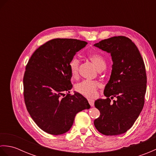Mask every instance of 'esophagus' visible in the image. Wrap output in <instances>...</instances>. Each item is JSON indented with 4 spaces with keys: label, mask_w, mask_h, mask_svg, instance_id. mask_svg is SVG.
<instances>
[{
    "label": "esophagus",
    "mask_w": 156,
    "mask_h": 156,
    "mask_svg": "<svg viewBox=\"0 0 156 156\" xmlns=\"http://www.w3.org/2000/svg\"><path fill=\"white\" fill-rule=\"evenodd\" d=\"M88 101L89 105H90L91 106V107H93L94 105V100H92V99H88Z\"/></svg>",
    "instance_id": "esophagus-1"
}]
</instances>
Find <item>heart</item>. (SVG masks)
<instances>
[{
	"label": "heart",
	"instance_id": "obj_1",
	"mask_svg": "<svg viewBox=\"0 0 156 156\" xmlns=\"http://www.w3.org/2000/svg\"><path fill=\"white\" fill-rule=\"evenodd\" d=\"M88 58L94 63L99 70H102L106 68L107 62L105 58L101 54H90ZM80 61L76 56H73L68 63L69 72L72 77L76 78L78 76ZM101 87V83L95 80H84L76 85L75 89L78 93L87 98H95L97 96V90Z\"/></svg>",
	"mask_w": 156,
	"mask_h": 156
}]
</instances>
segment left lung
<instances>
[{
  "instance_id": "8db88e82",
  "label": "left lung",
  "mask_w": 156,
  "mask_h": 156,
  "mask_svg": "<svg viewBox=\"0 0 156 156\" xmlns=\"http://www.w3.org/2000/svg\"><path fill=\"white\" fill-rule=\"evenodd\" d=\"M110 53L113 64L106 85L105 99L95 101L100 117L94 124L101 133L117 135L130 129L144 105L147 76L144 62L137 46L125 36H115L94 45ZM114 98L116 100L112 102Z\"/></svg>"
}]
</instances>
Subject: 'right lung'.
I'll use <instances>...</instances> for the list:
<instances>
[{"instance_id": "1", "label": "right lung", "mask_w": 156, "mask_h": 156, "mask_svg": "<svg viewBox=\"0 0 156 156\" xmlns=\"http://www.w3.org/2000/svg\"><path fill=\"white\" fill-rule=\"evenodd\" d=\"M88 43L76 39H54L34 51L26 65L23 96L26 108L38 127L51 135L69 130L78 112L90 108L72 88L68 63Z\"/></svg>"}]
</instances>
